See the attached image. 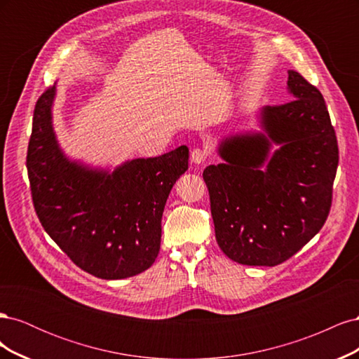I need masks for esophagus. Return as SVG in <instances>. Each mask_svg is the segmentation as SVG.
<instances>
[{"instance_id":"1","label":"esophagus","mask_w":359,"mask_h":359,"mask_svg":"<svg viewBox=\"0 0 359 359\" xmlns=\"http://www.w3.org/2000/svg\"><path fill=\"white\" fill-rule=\"evenodd\" d=\"M206 156H208V153H206V149L194 148L191 151V154H190V160H191L193 165H201V163H203L206 160Z\"/></svg>"}]
</instances>
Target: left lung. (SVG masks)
Wrapping results in <instances>:
<instances>
[{
  "mask_svg": "<svg viewBox=\"0 0 359 359\" xmlns=\"http://www.w3.org/2000/svg\"><path fill=\"white\" fill-rule=\"evenodd\" d=\"M285 104L264 106L259 130L226 135L203 170L215 240L233 262L276 266L327 220L339 147L320 91L287 72Z\"/></svg>",
  "mask_w": 359,
  "mask_h": 359,
  "instance_id": "obj_1",
  "label": "left lung"
}]
</instances>
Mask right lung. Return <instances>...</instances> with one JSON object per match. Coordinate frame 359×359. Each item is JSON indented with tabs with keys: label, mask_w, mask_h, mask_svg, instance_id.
I'll return each instance as SVG.
<instances>
[{
	"label": "right lung",
	"mask_w": 359,
	"mask_h": 359,
	"mask_svg": "<svg viewBox=\"0 0 359 359\" xmlns=\"http://www.w3.org/2000/svg\"><path fill=\"white\" fill-rule=\"evenodd\" d=\"M57 86L37 100L27 168L41 226L81 269L103 280L144 273L158 255L161 215L189 169V148L94 168L64 154L53 130Z\"/></svg>",
	"instance_id": "obj_1"
}]
</instances>
